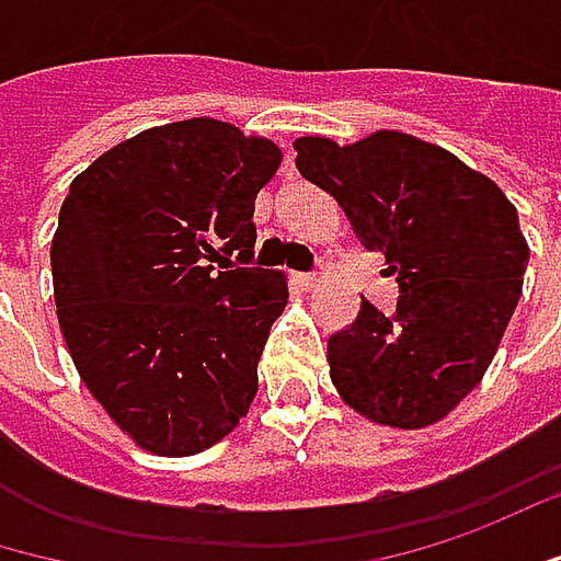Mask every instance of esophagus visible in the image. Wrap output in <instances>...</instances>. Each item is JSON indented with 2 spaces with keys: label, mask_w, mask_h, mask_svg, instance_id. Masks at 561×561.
<instances>
[{
  "label": "esophagus",
  "mask_w": 561,
  "mask_h": 561,
  "mask_svg": "<svg viewBox=\"0 0 561 561\" xmlns=\"http://www.w3.org/2000/svg\"><path fill=\"white\" fill-rule=\"evenodd\" d=\"M317 276H313V273H295V285H298V288H305V291H311V288H317Z\"/></svg>",
  "instance_id": "esophagus-1"
}]
</instances>
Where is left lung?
<instances>
[{
    "instance_id": "obj_1",
    "label": "left lung",
    "mask_w": 561,
    "mask_h": 561,
    "mask_svg": "<svg viewBox=\"0 0 561 561\" xmlns=\"http://www.w3.org/2000/svg\"><path fill=\"white\" fill-rule=\"evenodd\" d=\"M295 164L330 193L352 234L397 276V311H362L327 343L330 378L352 410L393 428L445 419L477 387L530 260L508 196L457 154L407 133L336 146L301 136Z\"/></svg>"
}]
</instances>
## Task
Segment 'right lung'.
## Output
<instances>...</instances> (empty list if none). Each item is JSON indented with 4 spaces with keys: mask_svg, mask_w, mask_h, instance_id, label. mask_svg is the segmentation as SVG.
<instances>
[{
    "mask_svg": "<svg viewBox=\"0 0 561 561\" xmlns=\"http://www.w3.org/2000/svg\"><path fill=\"white\" fill-rule=\"evenodd\" d=\"M279 161L270 139L196 116L119 142L69 186L50 248L59 330L142 450L199 454L248 415L288 301L279 273L250 266L253 199Z\"/></svg>",
    "mask_w": 561,
    "mask_h": 561,
    "instance_id": "right-lung-1",
    "label": "right lung"
}]
</instances>
